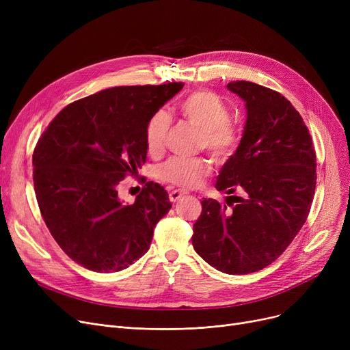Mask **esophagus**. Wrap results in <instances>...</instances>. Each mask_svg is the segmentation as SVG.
I'll return each instance as SVG.
<instances>
[{
    "mask_svg": "<svg viewBox=\"0 0 350 350\" xmlns=\"http://www.w3.org/2000/svg\"><path fill=\"white\" fill-rule=\"evenodd\" d=\"M183 196H185V193L183 191H178V190H173V191H170V194H169V198H170V201L172 203H176V201H178Z\"/></svg>",
    "mask_w": 350,
    "mask_h": 350,
    "instance_id": "obj_1",
    "label": "esophagus"
}]
</instances>
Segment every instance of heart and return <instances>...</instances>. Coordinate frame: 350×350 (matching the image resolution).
<instances>
[{"mask_svg":"<svg viewBox=\"0 0 350 350\" xmlns=\"http://www.w3.org/2000/svg\"><path fill=\"white\" fill-rule=\"evenodd\" d=\"M180 115L201 129L200 146L207 149L217 161H227L241 142L238 127L230 120L227 103L214 92L196 90L178 103ZM170 127L169 115L159 110L146 126V144L150 153L163 150ZM211 172L210 161L201 157H172L161 163L156 176L167 185L194 189Z\"/></svg>","mask_w":350,"mask_h":350,"instance_id":"heart-1","label":"heart"}]
</instances>
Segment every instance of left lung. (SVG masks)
<instances>
[{"label":"left lung","instance_id":"1","mask_svg":"<svg viewBox=\"0 0 350 350\" xmlns=\"http://www.w3.org/2000/svg\"><path fill=\"white\" fill-rule=\"evenodd\" d=\"M227 88L245 102L247 122L215 189L243 190L244 197L228 196L226 204L201 201L191 243L215 269L244 275L272 264L305 224L315 194L317 154L302 116L280 92L247 81Z\"/></svg>","mask_w":350,"mask_h":350}]
</instances>
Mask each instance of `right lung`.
<instances>
[{
  "mask_svg": "<svg viewBox=\"0 0 350 350\" xmlns=\"http://www.w3.org/2000/svg\"><path fill=\"white\" fill-rule=\"evenodd\" d=\"M185 83L116 86L69 103L32 154L33 189L44 221L64 252L95 272H118L147 252L169 194L147 181L123 204L118 185L146 161V126Z\"/></svg>",
  "mask_w": 350,
  "mask_h": 350,
  "instance_id": "obj_1",
  "label": "right lung"
}]
</instances>
